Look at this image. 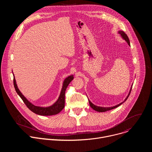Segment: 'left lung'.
<instances>
[{
  "label": "left lung",
  "mask_w": 152,
  "mask_h": 152,
  "mask_svg": "<svg viewBox=\"0 0 152 152\" xmlns=\"http://www.w3.org/2000/svg\"><path fill=\"white\" fill-rule=\"evenodd\" d=\"M118 34H120L121 35V37L123 38V39H124L127 42V43L128 44V45H129V46H130V41H129V38H128L127 35H126V34L123 31H118ZM132 85H132V86H131V89H130L129 93V94H128V95H127V97L125 99V100H124L123 102H121V103H119V104H117V105H115V106H112V107H102V106H96V105L94 104H93L92 102H91V101L88 99L90 105V106L93 108V109L94 110H95V111H97V112H100V113H102V112H105V111H110V110H113V109H114V108L118 107L120 105H121L123 103H124V102L127 99V98H128V97L129 96L130 94H131V90H132Z\"/></svg>",
  "instance_id": "left-lung-1"
}]
</instances>
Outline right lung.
<instances>
[{"instance_id": "add662e5", "label": "right lung", "mask_w": 152, "mask_h": 152, "mask_svg": "<svg viewBox=\"0 0 152 152\" xmlns=\"http://www.w3.org/2000/svg\"><path fill=\"white\" fill-rule=\"evenodd\" d=\"M13 76H14V85L15 90L17 93L18 94V95L20 97V98L22 99L23 102L25 103L26 106L31 111H32L35 114L39 115H45V116L56 115L59 113L64 109V106H65V92H66V90L67 88L68 85L70 83V82L74 79L73 75L69 76L65 79V80L63 82L62 87L60 95L56 102H55L52 105L48 107H41V106H38L33 104L22 94V93L20 92L19 89L18 88V86L17 85L14 74H13Z\"/></svg>"}]
</instances>
